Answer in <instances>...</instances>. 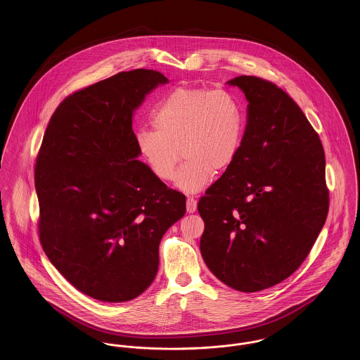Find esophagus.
Here are the masks:
<instances>
[{"label":"esophagus","instance_id":"1","mask_svg":"<svg viewBox=\"0 0 360 360\" xmlns=\"http://www.w3.org/2000/svg\"><path fill=\"white\" fill-rule=\"evenodd\" d=\"M186 210H188V213H194L197 210V200H194L193 197H188Z\"/></svg>","mask_w":360,"mask_h":360}]
</instances>
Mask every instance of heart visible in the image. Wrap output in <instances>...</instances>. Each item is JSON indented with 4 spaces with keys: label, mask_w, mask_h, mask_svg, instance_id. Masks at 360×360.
<instances>
[{
    "label": "heart",
    "mask_w": 360,
    "mask_h": 360,
    "mask_svg": "<svg viewBox=\"0 0 360 360\" xmlns=\"http://www.w3.org/2000/svg\"><path fill=\"white\" fill-rule=\"evenodd\" d=\"M151 122L155 131L135 134L137 151L163 182L174 179L182 155L186 162L175 185L185 193L202 190L214 172L229 169L239 154L244 115L231 91L179 87L155 106Z\"/></svg>",
    "instance_id": "b5f03b06"
}]
</instances>
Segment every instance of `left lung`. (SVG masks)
Wrapping results in <instances>:
<instances>
[{
    "label": "left lung",
    "instance_id": "left-lung-1",
    "mask_svg": "<svg viewBox=\"0 0 360 360\" xmlns=\"http://www.w3.org/2000/svg\"><path fill=\"white\" fill-rule=\"evenodd\" d=\"M247 124L239 154L198 202L209 270L244 292L290 276L326 224V155L300 106L278 86L240 75Z\"/></svg>",
    "mask_w": 360,
    "mask_h": 360
}]
</instances>
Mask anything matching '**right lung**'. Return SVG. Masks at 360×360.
I'll return each instance as SVG.
<instances>
[{
    "label": "right lung",
    "instance_id": "add662e5",
    "mask_svg": "<svg viewBox=\"0 0 360 360\" xmlns=\"http://www.w3.org/2000/svg\"><path fill=\"white\" fill-rule=\"evenodd\" d=\"M167 82L137 69L75 91L53 112L36 159L43 250L74 288L98 301L147 290L159 243L186 212V197L137 160L132 128L147 94Z\"/></svg>",
    "mask_w": 360,
    "mask_h": 360
}]
</instances>
